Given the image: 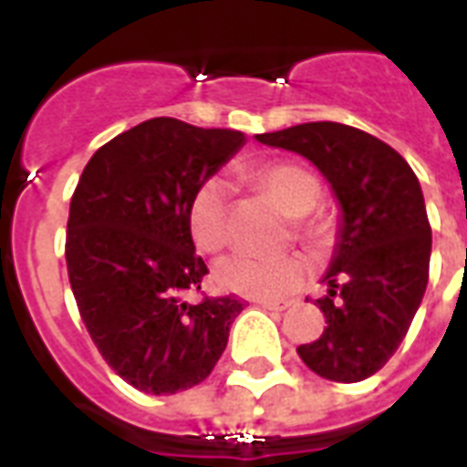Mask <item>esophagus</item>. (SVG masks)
<instances>
[{"label":"esophagus","mask_w":467,"mask_h":467,"mask_svg":"<svg viewBox=\"0 0 467 467\" xmlns=\"http://www.w3.org/2000/svg\"><path fill=\"white\" fill-rule=\"evenodd\" d=\"M261 308H268V311H285L288 306H291V301H268V298H258L256 301Z\"/></svg>","instance_id":"obj_1"}]
</instances>
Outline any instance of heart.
Wrapping results in <instances>:
<instances>
[{"mask_svg": "<svg viewBox=\"0 0 467 467\" xmlns=\"http://www.w3.org/2000/svg\"><path fill=\"white\" fill-rule=\"evenodd\" d=\"M251 179L261 192L281 206L284 213L294 216L298 236L323 244L331 226L328 221L313 213L321 199V183L306 166L291 161L261 163L251 171ZM189 231L193 244L203 254H216L229 244V192L219 179L203 182L189 203ZM308 264L298 254L284 256H254V254H231L221 258L213 275L226 291L244 294L248 298H285L304 284Z\"/></svg>", "mask_w": 467, "mask_h": 467, "instance_id": "b5f03b06", "label": "heart"}]
</instances>
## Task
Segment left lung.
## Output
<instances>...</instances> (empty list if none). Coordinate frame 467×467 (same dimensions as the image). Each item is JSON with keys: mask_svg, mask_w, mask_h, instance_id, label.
I'll return each instance as SVG.
<instances>
[{"mask_svg": "<svg viewBox=\"0 0 467 467\" xmlns=\"http://www.w3.org/2000/svg\"><path fill=\"white\" fill-rule=\"evenodd\" d=\"M256 139L308 159L341 209L338 241L323 275L328 294L316 301L328 326L318 341L296 350L321 378L366 380L406 338L428 285L433 241L418 176L396 149L336 121Z\"/></svg>", "mask_w": 467, "mask_h": 467, "instance_id": "8db88e82", "label": "left lung"}]
</instances>
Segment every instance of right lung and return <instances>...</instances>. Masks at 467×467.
I'll list each match as a JSON object with an SVG mask.
<instances>
[{
    "label": "right lung",
    "instance_id": "obj_1",
    "mask_svg": "<svg viewBox=\"0 0 467 467\" xmlns=\"http://www.w3.org/2000/svg\"><path fill=\"white\" fill-rule=\"evenodd\" d=\"M246 136L159 117L91 156L71 196L67 271L81 321L111 368L151 396L209 376L244 301H183L209 274L189 203Z\"/></svg>",
    "mask_w": 467,
    "mask_h": 467
}]
</instances>
